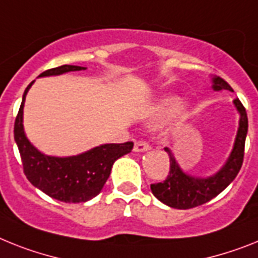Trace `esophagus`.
<instances>
[{"mask_svg":"<svg viewBox=\"0 0 258 258\" xmlns=\"http://www.w3.org/2000/svg\"><path fill=\"white\" fill-rule=\"evenodd\" d=\"M148 149H151V146H149L146 140H138L135 143V147H134L135 152H144V151H148Z\"/></svg>","mask_w":258,"mask_h":258,"instance_id":"obj_1","label":"esophagus"}]
</instances>
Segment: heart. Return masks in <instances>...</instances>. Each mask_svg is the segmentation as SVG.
<instances>
[{"label":"heart","mask_w":258,"mask_h":258,"mask_svg":"<svg viewBox=\"0 0 258 258\" xmlns=\"http://www.w3.org/2000/svg\"><path fill=\"white\" fill-rule=\"evenodd\" d=\"M170 106H172V99H165V101H162L160 105L156 106L155 110H153V114H155V115H162V114H165V112L169 110ZM182 115H183V106L177 105L176 107H174V110H173V116H174L177 120H179V119L182 118Z\"/></svg>","instance_id":"heart-1"}]
</instances>
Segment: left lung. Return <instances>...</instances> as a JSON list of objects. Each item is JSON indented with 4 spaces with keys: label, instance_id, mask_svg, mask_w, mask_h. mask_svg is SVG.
<instances>
[{
    "label": "left lung",
    "instance_id": "left-lung-1",
    "mask_svg": "<svg viewBox=\"0 0 258 258\" xmlns=\"http://www.w3.org/2000/svg\"><path fill=\"white\" fill-rule=\"evenodd\" d=\"M213 82L214 90L226 89V90L232 92V88L222 77H215L213 79ZM233 103H235L237 111L240 112L239 130H237L232 152L229 155L224 166L216 174L207 177V178L189 176L179 168L172 151L169 148H164L165 152L169 155V174L165 181L151 185L153 196L159 201L173 209H192V207L201 206L203 203L215 198L235 179L240 168L243 165L244 147H245V138L246 133H248V116H246L245 107L240 102L239 98H236Z\"/></svg>",
    "mask_w": 258,
    "mask_h": 258
}]
</instances>
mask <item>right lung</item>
<instances>
[{
    "mask_svg": "<svg viewBox=\"0 0 258 258\" xmlns=\"http://www.w3.org/2000/svg\"><path fill=\"white\" fill-rule=\"evenodd\" d=\"M85 69L79 66H61L40 75L57 76ZM34 81L26 88L14 123V139L22 159L23 173L32 185L51 198L66 203L86 202L98 196L111 172L112 164L133 151L134 143L103 144L88 152L71 157H55L39 152L23 131V105Z\"/></svg>",
    "mask_w": 258,
    "mask_h": 258,
    "instance_id": "right-lung-1",
    "label": "right lung"
}]
</instances>
